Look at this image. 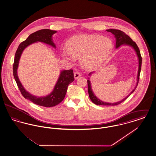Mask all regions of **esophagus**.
<instances>
[{
  "label": "esophagus",
  "mask_w": 156,
  "mask_h": 156,
  "mask_svg": "<svg viewBox=\"0 0 156 156\" xmlns=\"http://www.w3.org/2000/svg\"><path fill=\"white\" fill-rule=\"evenodd\" d=\"M81 76V74L79 72H75L74 78L75 79H78L79 77Z\"/></svg>",
  "instance_id": "esophagus-1"
}]
</instances>
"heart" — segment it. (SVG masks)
<instances>
[{"mask_svg": "<svg viewBox=\"0 0 156 156\" xmlns=\"http://www.w3.org/2000/svg\"><path fill=\"white\" fill-rule=\"evenodd\" d=\"M111 38L98 34H81L70 38L67 47L61 53L69 60L81 58L82 65L88 69H94L101 66L108 58L113 50Z\"/></svg>", "mask_w": 156, "mask_h": 156, "instance_id": "heart-1", "label": "heart"}]
</instances>
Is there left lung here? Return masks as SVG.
I'll return each mask as SVG.
<instances>
[{
	"instance_id": "obj_1",
	"label": "left lung",
	"mask_w": 156,
	"mask_h": 156,
	"mask_svg": "<svg viewBox=\"0 0 156 156\" xmlns=\"http://www.w3.org/2000/svg\"><path fill=\"white\" fill-rule=\"evenodd\" d=\"M108 32H111L112 33L116 38V48H118L121 45H128L132 47H133L134 50H135V51L136 52V54L137 55L138 59H139V69H138V73H137V83H136V85L134 88V89L127 96L125 97L124 99H123L122 100L116 103H108V102H105L104 101H102L101 100H100L99 99H98L95 95L94 94V93L93 92L92 88H91V83L90 81H89V79L87 81L88 82V94H89V98L90 99V100L92 101V102L94 104H96L97 105H108V106H115V105H117L119 104H121L122 102H123L125 100H126V99L129 97L136 88L139 81V76H140V71H141V61H142V58H141V54L139 50V48L138 47V46L136 44V43L133 41L131 38L129 37V36H127L126 34L124 32H123L122 31L119 30H116V29H108L106 30ZM93 73H90L89 75L90 76Z\"/></svg>"
}]
</instances>
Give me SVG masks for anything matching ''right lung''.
Instances as JSON below:
<instances>
[{
    "mask_svg": "<svg viewBox=\"0 0 156 156\" xmlns=\"http://www.w3.org/2000/svg\"><path fill=\"white\" fill-rule=\"evenodd\" d=\"M57 31L55 30L43 29L31 34L25 41L22 42L19 45V47L15 54V60L13 67V76L15 81L23 96L24 98L31 101L33 103L44 107L54 106L63 101L67 93L68 86L69 83L74 81L73 70L69 69L61 71L58 80L52 92L47 96L42 97L34 96L26 90V89L23 87L22 84L19 81L17 71L19 60L23 51L24 48L29 45L39 41L50 45L53 47L55 48V45L52 41V36Z\"/></svg>",
    "mask_w": 156,
    "mask_h": 156,
    "instance_id": "obj_1",
    "label": "right lung"
}]
</instances>
